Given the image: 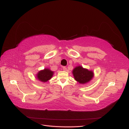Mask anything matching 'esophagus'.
Masks as SVG:
<instances>
[{"label":"esophagus","mask_w":129,"mask_h":129,"mask_svg":"<svg viewBox=\"0 0 129 129\" xmlns=\"http://www.w3.org/2000/svg\"><path fill=\"white\" fill-rule=\"evenodd\" d=\"M62 69H63V71H67V68L65 67H62Z\"/></svg>","instance_id":"34e87169"}]
</instances>
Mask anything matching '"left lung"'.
Instances as JSON below:
<instances>
[{"instance_id":"obj_1","label":"left lung","mask_w":129,"mask_h":129,"mask_svg":"<svg viewBox=\"0 0 129 129\" xmlns=\"http://www.w3.org/2000/svg\"><path fill=\"white\" fill-rule=\"evenodd\" d=\"M74 79L79 83L84 84L88 82L93 76V72L83 68L81 66L77 67L73 71Z\"/></svg>"}]
</instances>
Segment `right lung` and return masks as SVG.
<instances>
[{
	"label": "right lung",
	"instance_id": "add662e5",
	"mask_svg": "<svg viewBox=\"0 0 129 129\" xmlns=\"http://www.w3.org/2000/svg\"><path fill=\"white\" fill-rule=\"evenodd\" d=\"M53 72L50 71L49 69H44L43 71L39 72L37 74V78L39 81L46 82L51 78V77L53 76Z\"/></svg>",
	"mask_w": 129,
	"mask_h": 129
}]
</instances>
